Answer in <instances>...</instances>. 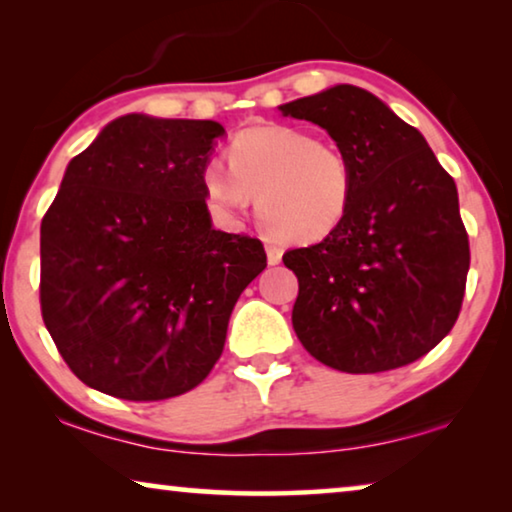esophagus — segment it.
Masks as SVG:
<instances>
[{
	"label": "esophagus",
	"mask_w": 512,
	"mask_h": 512,
	"mask_svg": "<svg viewBox=\"0 0 512 512\" xmlns=\"http://www.w3.org/2000/svg\"><path fill=\"white\" fill-rule=\"evenodd\" d=\"M265 254H268V263L270 265H277L279 261H282V247H277V244H272V242H268L265 244Z\"/></svg>",
	"instance_id": "34e87169"
}]
</instances>
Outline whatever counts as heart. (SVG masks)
<instances>
[{"instance_id":"obj_1","label":"heart","mask_w":512,"mask_h":512,"mask_svg":"<svg viewBox=\"0 0 512 512\" xmlns=\"http://www.w3.org/2000/svg\"><path fill=\"white\" fill-rule=\"evenodd\" d=\"M223 160L202 167L207 205L235 216L256 195V216L272 237L310 244L333 233L347 216L354 193V165L333 142L305 130L263 125L237 132Z\"/></svg>"}]
</instances>
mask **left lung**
Masks as SVG:
<instances>
[{
    "label": "left lung",
    "mask_w": 512,
    "mask_h": 512,
    "mask_svg": "<svg viewBox=\"0 0 512 512\" xmlns=\"http://www.w3.org/2000/svg\"><path fill=\"white\" fill-rule=\"evenodd\" d=\"M279 111L324 128L354 165L340 226L282 258L298 277V340L342 373L422 359L452 331L471 265L454 179L422 132L363 88L342 83Z\"/></svg>",
    "instance_id": "1"
}]
</instances>
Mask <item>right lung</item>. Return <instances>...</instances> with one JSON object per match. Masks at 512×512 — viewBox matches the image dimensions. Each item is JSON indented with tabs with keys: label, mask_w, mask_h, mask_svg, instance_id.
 Segmentation results:
<instances>
[{
	"label": "right lung",
	"mask_w": 512,
	"mask_h": 512,
	"mask_svg": "<svg viewBox=\"0 0 512 512\" xmlns=\"http://www.w3.org/2000/svg\"><path fill=\"white\" fill-rule=\"evenodd\" d=\"M216 121L128 114L69 160L41 221V317L83 384L125 401L181 396L226 345L265 270L261 240L212 228L202 167Z\"/></svg>",
	"instance_id": "add662e5"
}]
</instances>
